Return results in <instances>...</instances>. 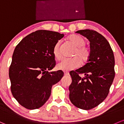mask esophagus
<instances>
[{
    "mask_svg": "<svg viewBox=\"0 0 124 124\" xmlns=\"http://www.w3.org/2000/svg\"><path fill=\"white\" fill-rule=\"evenodd\" d=\"M64 75H69V72H67V71H65Z\"/></svg>",
    "mask_w": 124,
    "mask_h": 124,
    "instance_id": "obj_1",
    "label": "esophagus"
}]
</instances>
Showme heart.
I'll return each mask as SVG.
<instances>
[{"label":"heart","instance_id":"1","mask_svg":"<svg viewBox=\"0 0 124 124\" xmlns=\"http://www.w3.org/2000/svg\"><path fill=\"white\" fill-rule=\"evenodd\" d=\"M68 40L75 47V49L73 52L74 58L65 59L62 60L57 65L58 69L64 71L73 70L78 68L79 65V61L81 63L85 62L90 56V50L88 47L85 46V39L81 36L77 34H72L69 36ZM61 41H57L53 49V54L56 59L62 58L61 53Z\"/></svg>","mask_w":124,"mask_h":124}]
</instances>
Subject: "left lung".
<instances>
[{"label": "left lung", "mask_w": 124, "mask_h": 124, "mask_svg": "<svg viewBox=\"0 0 124 124\" xmlns=\"http://www.w3.org/2000/svg\"><path fill=\"white\" fill-rule=\"evenodd\" d=\"M90 41V56L83 67L70 72L72 83L69 87L70 99L76 107L90 110L98 106L106 97L114 81L115 58L109 42L97 31H76ZM79 74H84L81 78Z\"/></svg>", "instance_id": "left-lung-1"}]
</instances>
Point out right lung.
Listing matches in <instances>:
<instances>
[{
  "instance_id": "add662e5",
  "label": "right lung",
  "mask_w": 124,
  "mask_h": 124,
  "mask_svg": "<svg viewBox=\"0 0 124 124\" xmlns=\"http://www.w3.org/2000/svg\"><path fill=\"white\" fill-rule=\"evenodd\" d=\"M64 34L38 30L24 37L15 47L9 70L10 90L14 98L28 109L40 108L49 99L52 85L63 72H49L56 65L53 49Z\"/></svg>"
}]
</instances>
